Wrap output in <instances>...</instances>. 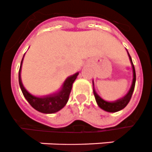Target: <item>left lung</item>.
Here are the masks:
<instances>
[{
	"mask_svg": "<svg viewBox=\"0 0 152 152\" xmlns=\"http://www.w3.org/2000/svg\"><path fill=\"white\" fill-rule=\"evenodd\" d=\"M129 53V52H128ZM129 59L131 61V63H132V69H133V80H132V87L130 88L129 91L127 95H125V97L121 99L118 100L117 102H106L105 100H103L99 96L97 95V93L95 92V90H93L94 91V95H95V100L97 102L98 105L99 106L100 108L104 110L107 111V112H117V111H119L121 110H122L123 108H125V106H127V104L129 102L131 98H132V93H133V91H134L135 88V83H136V71H135L134 65H133V63H132V58L130 57L129 53ZM94 85V83H93Z\"/></svg>",
	"mask_w": 152,
	"mask_h": 152,
	"instance_id": "1",
	"label": "left lung"
}]
</instances>
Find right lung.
I'll list each match as a JSON object with an SVG mask.
<instances>
[{
  "instance_id": "obj_1",
  "label": "right lung",
  "mask_w": 152,
  "mask_h": 152,
  "mask_svg": "<svg viewBox=\"0 0 152 152\" xmlns=\"http://www.w3.org/2000/svg\"><path fill=\"white\" fill-rule=\"evenodd\" d=\"M22 61H21L20 70H19V83H20L23 95L25 99L27 100V102L31 104V106L34 109H35L36 110L44 113H55L63 108L69 100V96L71 92L72 83L76 79L79 73H76L75 75L67 79L63 85V89L57 95L45 98H38L31 95L23 86L21 78H20V69H21Z\"/></svg>"
}]
</instances>
